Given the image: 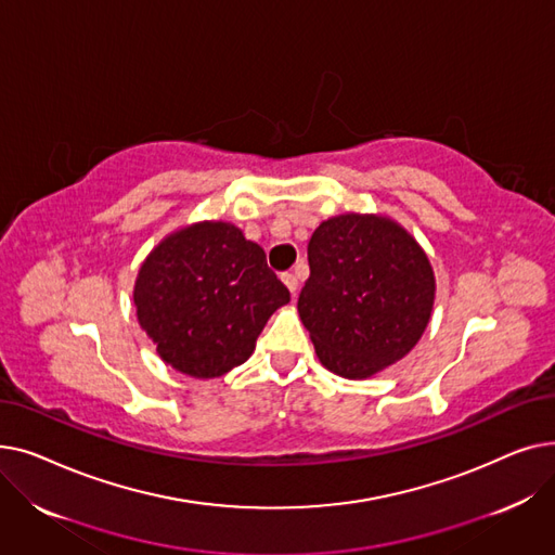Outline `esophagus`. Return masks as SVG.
Returning a JSON list of instances; mask_svg holds the SVG:
<instances>
[{
    "instance_id": "1",
    "label": "esophagus",
    "mask_w": 555,
    "mask_h": 555,
    "mask_svg": "<svg viewBox=\"0 0 555 555\" xmlns=\"http://www.w3.org/2000/svg\"><path fill=\"white\" fill-rule=\"evenodd\" d=\"M281 281L287 285V289H289V293H293V297H297V287H299L297 274H293V272H283V274H281Z\"/></svg>"
}]
</instances>
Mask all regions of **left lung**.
<instances>
[{"label":"left lung","instance_id":"left-lung-1","mask_svg":"<svg viewBox=\"0 0 555 555\" xmlns=\"http://www.w3.org/2000/svg\"><path fill=\"white\" fill-rule=\"evenodd\" d=\"M308 266L297 308L326 369L360 380L416 346L434 306V272L402 227L377 216L331 218L312 233Z\"/></svg>","mask_w":555,"mask_h":555}]
</instances>
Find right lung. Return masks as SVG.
<instances>
[{
	"instance_id": "obj_1",
	"label": "right lung",
	"mask_w": 555,
	"mask_h": 555,
	"mask_svg": "<svg viewBox=\"0 0 555 555\" xmlns=\"http://www.w3.org/2000/svg\"><path fill=\"white\" fill-rule=\"evenodd\" d=\"M289 289L266 251L229 222H199L145 258L134 285L139 324L172 369L218 377L243 364Z\"/></svg>"
}]
</instances>
